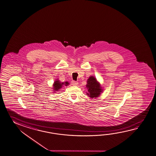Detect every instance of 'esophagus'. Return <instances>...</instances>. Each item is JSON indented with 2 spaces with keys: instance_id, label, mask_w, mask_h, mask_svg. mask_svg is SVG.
Here are the masks:
<instances>
[{
  "instance_id": "1",
  "label": "esophagus",
  "mask_w": 156,
  "mask_h": 156,
  "mask_svg": "<svg viewBox=\"0 0 156 156\" xmlns=\"http://www.w3.org/2000/svg\"><path fill=\"white\" fill-rule=\"evenodd\" d=\"M71 83H72V85L73 86H76L78 84V82H76L75 80H72Z\"/></svg>"
}]
</instances>
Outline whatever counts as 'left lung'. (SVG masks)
Here are the masks:
<instances>
[{"label":"left lung","mask_w":156,"mask_h":156,"mask_svg":"<svg viewBox=\"0 0 156 156\" xmlns=\"http://www.w3.org/2000/svg\"><path fill=\"white\" fill-rule=\"evenodd\" d=\"M87 88L88 89L87 94L90 98H96L102 92V88L94 76H90L87 80Z\"/></svg>","instance_id":"1"}]
</instances>
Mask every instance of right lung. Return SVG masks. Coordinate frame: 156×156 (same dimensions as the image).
Listing matches in <instances>:
<instances>
[{
	"instance_id": "add662e5",
	"label": "right lung",
	"mask_w": 156,
	"mask_h": 156,
	"mask_svg": "<svg viewBox=\"0 0 156 156\" xmlns=\"http://www.w3.org/2000/svg\"><path fill=\"white\" fill-rule=\"evenodd\" d=\"M64 83H61L59 81V80H56V81H55V82H54V84H53V88H54V90L56 92V91H58V90H59V89H61V88H62V86L63 85V84H65L66 86H67V84H68V83L66 82H65V84H64Z\"/></svg>"
}]
</instances>
